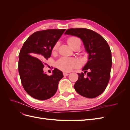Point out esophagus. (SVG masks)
Here are the masks:
<instances>
[{"label":"esophagus","mask_w":130,"mask_h":130,"mask_svg":"<svg viewBox=\"0 0 130 130\" xmlns=\"http://www.w3.org/2000/svg\"><path fill=\"white\" fill-rule=\"evenodd\" d=\"M63 74L64 76H68V75H69V74L67 73H63Z\"/></svg>","instance_id":"esophagus-1"}]
</instances>
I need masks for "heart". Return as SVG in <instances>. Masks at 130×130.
Segmentation results:
<instances>
[{
  "mask_svg": "<svg viewBox=\"0 0 130 130\" xmlns=\"http://www.w3.org/2000/svg\"><path fill=\"white\" fill-rule=\"evenodd\" d=\"M67 43L73 49L75 46L77 45L81 44V42L79 38L75 36H72L68 38ZM60 45V43L57 42L54 44L52 48V54H56L58 49ZM81 63L78 59L76 58H69L66 57H62L56 61V67L63 72H68L71 71L72 70L75 68L80 67Z\"/></svg>",
  "mask_w": 130,
  "mask_h": 130,
  "instance_id": "b5f03b06",
  "label": "heart"
}]
</instances>
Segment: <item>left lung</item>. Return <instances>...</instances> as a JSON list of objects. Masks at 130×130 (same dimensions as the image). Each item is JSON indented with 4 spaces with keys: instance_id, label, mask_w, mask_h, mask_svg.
I'll list each match as a JSON object with an SVG mask.
<instances>
[{
    "instance_id": "8db88e82",
    "label": "left lung",
    "mask_w": 130,
    "mask_h": 130,
    "mask_svg": "<svg viewBox=\"0 0 130 130\" xmlns=\"http://www.w3.org/2000/svg\"><path fill=\"white\" fill-rule=\"evenodd\" d=\"M65 34L80 37L89 54L88 61L82 69L84 73H78L75 89L86 98L98 96L105 90L110 78L112 61L109 45L103 36L90 29L71 28Z\"/></svg>"
}]
</instances>
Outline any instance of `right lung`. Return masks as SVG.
<instances>
[{"label": "right lung", "instance_id": "obj_1", "mask_svg": "<svg viewBox=\"0 0 130 130\" xmlns=\"http://www.w3.org/2000/svg\"><path fill=\"white\" fill-rule=\"evenodd\" d=\"M65 30L36 31L27 39L20 51L18 71L22 84L26 93L35 99L44 100L54 95L59 81L63 77L57 68L53 70L52 75H47L43 72V64L50 57L53 46Z\"/></svg>", "mask_w": 130, "mask_h": 130}]
</instances>
